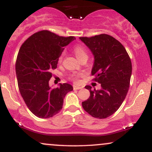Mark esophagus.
Masks as SVG:
<instances>
[{"label": "esophagus", "mask_w": 152, "mask_h": 152, "mask_svg": "<svg viewBox=\"0 0 152 152\" xmlns=\"http://www.w3.org/2000/svg\"><path fill=\"white\" fill-rule=\"evenodd\" d=\"M81 88H83V86H77V85H74V89L78 90V89H81Z\"/></svg>", "instance_id": "obj_1"}]
</instances>
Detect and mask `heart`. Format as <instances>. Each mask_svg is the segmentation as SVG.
Masks as SVG:
<instances>
[{"instance_id": "1", "label": "heart", "mask_w": 152, "mask_h": 152, "mask_svg": "<svg viewBox=\"0 0 152 152\" xmlns=\"http://www.w3.org/2000/svg\"><path fill=\"white\" fill-rule=\"evenodd\" d=\"M74 53L75 54V56H76V58H77L79 61H81V59L83 58H88V53H87L86 50L85 49L84 47L80 46V45H77V46H74ZM62 58H63V56H61L58 58V62L60 63L61 62ZM78 78V75H76V74L72 75L71 77V79L74 80V81H77Z\"/></svg>"}]
</instances>
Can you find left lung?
<instances>
[{
    "instance_id": "1",
    "label": "left lung",
    "mask_w": 152,
    "mask_h": 152,
    "mask_svg": "<svg viewBox=\"0 0 152 152\" xmlns=\"http://www.w3.org/2000/svg\"><path fill=\"white\" fill-rule=\"evenodd\" d=\"M79 38L93 53L91 74L102 86L100 90L85 86L90 96L82 106L94 118H107L117 111L126 96L132 71L130 57L123 45L109 35Z\"/></svg>"
}]
</instances>
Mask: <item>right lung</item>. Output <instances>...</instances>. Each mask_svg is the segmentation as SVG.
Segmentation results:
<instances>
[{
	"label": "right lung",
	"mask_w": 152,
	"mask_h": 152,
	"mask_svg": "<svg viewBox=\"0 0 152 152\" xmlns=\"http://www.w3.org/2000/svg\"><path fill=\"white\" fill-rule=\"evenodd\" d=\"M74 39V36L63 37L43 30L33 34L20 48L15 63L18 88L27 107L38 118L58 114L64 97L73 90L69 83L51 88L49 80L64 47Z\"/></svg>",
	"instance_id": "obj_1"
}]
</instances>
